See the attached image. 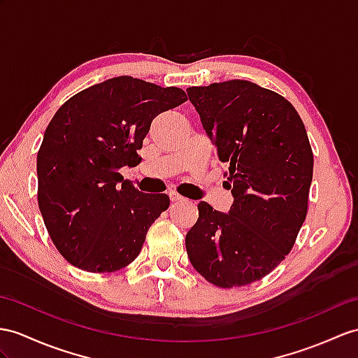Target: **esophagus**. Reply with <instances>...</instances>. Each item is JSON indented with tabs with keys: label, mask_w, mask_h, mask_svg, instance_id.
<instances>
[{
	"label": "esophagus",
	"mask_w": 358,
	"mask_h": 358,
	"mask_svg": "<svg viewBox=\"0 0 358 358\" xmlns=\"http://www.w3.org/2000/svg\"><path fill=\"white\" fill-rule=\"evenodd\" d=\"M169 196H170V200H171V202H182V200H184V197H182L180 194H178L176 191H170Z\"/></svg>",
	"instance_id": "esophagus-1"
}]
</instances>
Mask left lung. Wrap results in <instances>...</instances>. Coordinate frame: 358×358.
I'll use <instances>...</instances> for the list:
<instances>
[{
	"instance_id": "8db88e82",
	"label": "left lung",
	"mask_w": 358,
	"mask_h": 358,
	"mask_svg": "<svg viewBox=\"0 0 358 358\" xmlns=\"http://www.w3.org/2000/svg\"><path fill=\"white\" fill-rule=\"evenodd\" d=\"M188 99L229 165L232 206L200 202L185 237L191 264L223 289L255 282L292 250L307 215L313 153L298 112L280 94L248 80L191 86Z\"/></svg>"
}]
</instances>
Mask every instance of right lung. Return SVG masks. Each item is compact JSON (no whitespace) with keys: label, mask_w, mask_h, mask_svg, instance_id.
<instances>
[{"label":"right lung","mask_w":358,"mask_h":358,"mask_svg":"<svg viewBox=\"0 0 358 358\" xmlns=\"http://www.w3.org/2000/svg\"><path fill=\"white\" fill-rule=\"evenodd\" d=\"M184 101L180 88L120 76L76 94L55 113L38 153V202L68 263L109 273L139 255L170 199L141 193L120 170L138 164L153 118Z\"/></svg>","instance_id":"1"}]
</instances>
